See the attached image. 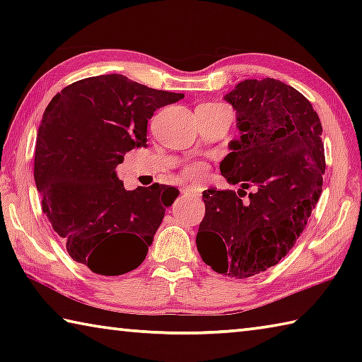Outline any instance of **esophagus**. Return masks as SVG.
Masks as SVG:
<instances>
[{"instance_id": "34e87169", "label": "esophagus", "mask_w": 362, "mask_h": 362, "mask_svg": "<svg viewBox=\"0 0 362 362\" xmlns=\"http://www.w3.org/2000/svg\"><path fill=\"white\" fill-rule=\"evenodd\" d=\"M182 193H183V194H199L198 192H194V189H193V188H189V187L183 188V189H182Z\"/></svg>"}]
</instances>
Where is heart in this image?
<instances>
[{
  "label": "heart",
  "instance_id": "heart-1",
  "mask_svg": "<svg viewBox=\"0 0 362 362\" xmlns=\"http://www.w3.org/2000/svg\"><path fill=\"white\" fill-rule=\"evenodd\" d=\"M201 107L204 108H220V107H225L222 103H203ZM185 174L188 177H199L203 174V166L201 164H189V166L185 169Z\"/></svg>",
  "mask_w": 362,
  "mask_h": 362
}]
</instances>
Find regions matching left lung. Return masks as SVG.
<instances>
[{
  "label": "left lung",
  "mask_w": 362,
  "mask_h": 362,
  "mask_svg": "<svg viewBox=\"0 0 362 362\" xmlns=\"http://www.w3.org/2000/svg\"><path fill=\"white\" fill-rule=\"evenodd\" d=\"M223 99L236 110L241 137L220 173L241 188L207 189L196 235L201 259L228 278H250L287 255L322 192V126L305 95L279 79H246ZM256 187L248 203L240 198Z\"/></svg>",
  "instance_id": "obj_1"
}]
</instances>
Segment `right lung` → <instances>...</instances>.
Listing matches in <instances>:
<instances>
[{
    "mask_svg": "<svg viewBox=\"0 0 362 362\" xmlns=\"http://www.w3.org/2000/svg\"><path fill=\"white\" fill-rule=\"evenodd\" d=\"M180 99L127 76L100 75L66 86L46 107L33 168L42 212L71 259L90 272L118 276L136 269L179 196L159 183L126 189L116 166L127 151L146 146L153 113Z\"/></svg>",
    "mask_w": 362,
    "mask_h": 362,
    "instance_id": "1",
    "label": "right lung"
}]
</instances>
